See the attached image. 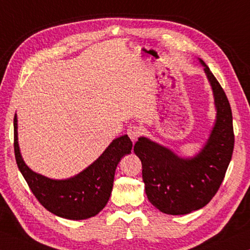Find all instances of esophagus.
<instances>
[{
  "label": "esophagus",
  "instance_id": "1",
  "mask_svg": "<svg viewBox=\"0 0 250 250\" xmlns=\"http://www.w3.org/2000/svg\"><path fill=\"white\" fill-rule=\"evenodd\" d=\"M126 133H128L129 138L131 139V140L134 142V141L138 140L139 135L141 134V129L139 128V126H137V125H132V126H130V128L128 129V132H126Z\"/></svg>",
  "mask_w": 250,
  "mask_h": 250
}]
</instances>
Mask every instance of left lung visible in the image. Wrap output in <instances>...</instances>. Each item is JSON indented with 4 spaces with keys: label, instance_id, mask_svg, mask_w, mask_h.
Masks as SVG:
<instances>
[{
    "label": "left lung",
    "instance_id": "8db88e82",
    "mask_svg": "<svg viewBox=\"0 0 250 250\" xmlns=\"http://www.w3.org/2000/svg\"><path fill=\"white\" fill-rule=\"evenodd\" d=\"M210 84L216 110L215 122L203 146L192 156H181L146 137L134 145L141 160L147 200L160 211L185 215L208 204L218 191L231 160L234 129L231 109L217 79L197 58Z\"/></svg>",
    "mask_w": 250,
    "mask_h": 250
}]
</instances>
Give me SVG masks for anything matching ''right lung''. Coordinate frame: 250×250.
Returning <instances> with one entry per match:
<instances>
[{
    "label": "right lung",
    "mask_w": 250,
    "mask_h": 250,
    "mask_svg": "<svg viewBox=\"0 0 250 250\" xmlns=\"http://www.w3.org/2000/svg\"><path fill=\"white\" fill-rule=\"evenodd\" d=\"M132 150L128 134L112 140L90 166L68 179H50L34 172L23 160L19 145L18 115L14 117V151L21 173L35 197L56 216L82 221L96 216L111 195L117 166Z\"/></svg>",
    "instance_id": "right-lung-1"
}]
</instances>
